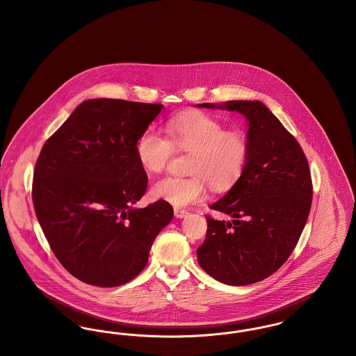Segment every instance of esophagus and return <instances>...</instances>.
<instances>
[{
  "label": "esophagus",
  "instance_id": "obj_1",
  "mask_svg": "<svg viewBox=\"0 0 356 356\" xmlns=\"http://www.w3.org/2000/svg\"><path fill=\"white\" fill-rule=\"evenodd\" d=\"M189 215V212L186 211V209H180V208H175V216L177 218V219H184Z\"/></svg>",
  "mask_w": 356,
  "mask_h": 356
}]
</instances>
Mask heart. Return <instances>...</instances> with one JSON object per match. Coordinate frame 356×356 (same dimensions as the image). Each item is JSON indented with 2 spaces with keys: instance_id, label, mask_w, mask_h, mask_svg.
<instances>
[{
  "instance_id": "heart-1",
  "label": "heart",
  "mask_w": 356,
  "mask_h": 356,
  "mask_svg": "<svg viewBox=\"0 0 356 356\" xmlns=\"http://www.w3.org/2000/svg\"><path fill=\"white\" fill-rule=\"evenodd\" d=\"M167 138L152 129L138 137L136 153L141 167L149 173H160L175 151L191 152L188 173L191 177L168 176L151 189L154 199L180 208L203 202L205 181L213 189L232 186L241 176L248 160V140L241 131L225 129L219 120L203 113L189 112L170 120Z\"/></svg>"
}]
</instances>
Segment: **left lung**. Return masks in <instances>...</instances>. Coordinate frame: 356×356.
<instances>
[{
  "mask_svg": "<svg viewBox=\"0 0 356 356\" xmlns=\"http://www.w3.org/2000/svg\"><path fill=\"white\" fill-rule=\"evenodd\" d=\"M244 116L248 160L231 189L209 208L229 220L207 216V236L197 248L200 267L228 286H248L277 271L303 232L312 202L305 153L271 111L257 100L204 102Z\"/></svg>",
  "mask_w": 356,
  "mask_h": 356,
  "instance_id": "1",
  "label": "left lung"
}]
</instances>
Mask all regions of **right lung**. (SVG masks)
Returning a JSON list of instances; mask_svg holds the SVG:
<instances>
[{"instance_id": "1", "label": "right lung", "mask_w": 356, "mask_h": 356, "mask_svg": "<svg viewBox=\"0 0 356 356\" xmlns=\"http://www.w3.org/2000/svg\"><path fill=\"white\" fill-rule=\"evenodd\" d=\"M161 111V104L86 100L38 156L32 189L38 222L63 267L90 286L132 280L173 218L163 200L135 205L148 183L136 144Z\"/></svg>"}]
</instances>
